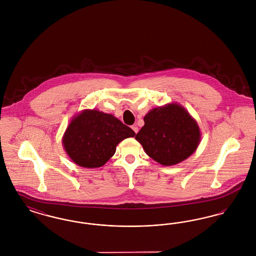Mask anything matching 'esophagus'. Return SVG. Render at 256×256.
<instances>
[{
    "label": "esophagus",
    "instance_id": "1",
    "mask_svg": "<svg viewBox=\"0 0 256 256\" xmlns=\"http://www.w3.org/2000/svg\"><path fill=\"white\" fill-rule=\"evenodd\" d=\"M132 128L134 130V132L135 134H137V132H138V128H137V126H136V124H134V126H132Z\"/></svg>",
    "mask_w": 256,
    "mask_h": 256
}]
</instances>
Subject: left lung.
I'll use <instances>...</instances> for the list:
<instances>
[{
	"instance_id": "obj_1",
	"label": "left lung",
	"mask_w": 256,
	"mask_h": 256,
	"mask_svg": "<svg viewBox=\"0 0 256 256\" xmlns=\"http://www.w3.org/2000/svg\"><path fill=\"white\" fill-rule=\"evenodd\" d=\"M135 139L146 154L163 166L192 156L200 142V130L190 113L176 102L150 110Z\"/></svg>"
}]
</instances>
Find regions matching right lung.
Instances as JSON below:
<instances>
[{
	"label": "right lung",
	"instance_id": "right-lung-1",
	"mask_svg": "<svg viewBox=\"0 0 256 256\" xmlns=\"http://www.w3.org/2000/svg\"><path fill=\"white\" fill-rule=\"evenodd\" d=\"M134 130L119 119L100 110H84L74 115L62 137V145L74 163L84 168L104 166Z\"/></svg>",
	"mask_w": 256,
	"mask_h": 256
}]
</instances>
